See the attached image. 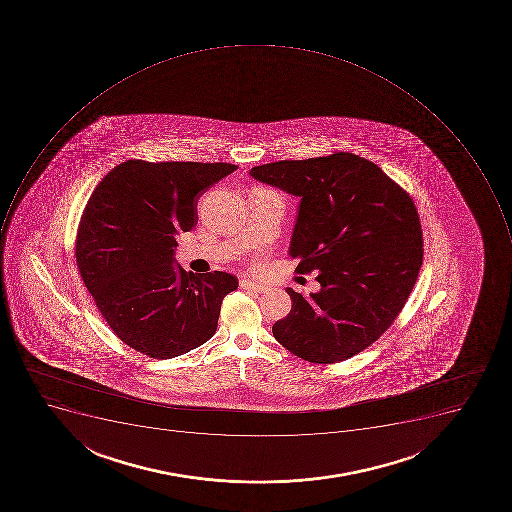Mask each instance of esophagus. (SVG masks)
<instances>
[{"label":"esophagus","instance_id":"obj_1","mask_svg":"<svg viewBox=\"0 0 512 512\" xmlns=\"http://www.w3.org/2000/svg\"><path fill=\"white\" fill-rule=\"evenodd\" d=\"M240 288L243 290L251 291V293H267L269 291V286L262 285V283L253 282V280H248V278H243L242 282H240Z\"/></svg>","mask_w":512,"mask_h":512}]
</instances>
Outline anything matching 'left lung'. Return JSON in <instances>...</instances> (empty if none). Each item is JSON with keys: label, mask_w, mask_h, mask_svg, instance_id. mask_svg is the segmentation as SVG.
Wrapping results in <instances>:
<instances>
[{"label": "left lung", "mask_w": 512, "mask_h": 512, "mask_svg": "<svg viewBox=\"0 0 512 512\" xmlns=\"http://www.w3.org/2000/svg\"><path fill=\"white\" fill-rule=\"evenodd\" d=\"M251 176L301 198L291 237L296 272L322 286L274 323L299 359L338 363L365 351L402 312L423 264L413 198L373 161L349 152L254 166Z\"/></svg>", "instance_id": "obj_1"}]
</instances>
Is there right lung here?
<instances>
[{
  "label": "right lung",
  "mask_w": 512,
  "mask_h": 512,
  "mask_svg": "<svg viewBox=\"0 0 512 512\" xmlns=\"http://www.w3.org/2000/svg\"><path fill=\"white\" fill-rule=\"evenodd\" d=\"M230 163L128 160L97 184L75 238L81 278L113 333L152 359L202 346L218 328L235 275H195L174 262L176 234L197 226L198 198Z\"/></svg>",
  "instance_id": "right-lung-1"
}]
</instances>
